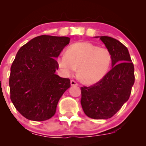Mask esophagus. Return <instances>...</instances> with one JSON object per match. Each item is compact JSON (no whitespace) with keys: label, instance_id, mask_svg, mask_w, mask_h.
Here are the masks:
<instances>
[{"label":"esophagus","instance_id":"34e87169","mask_svg":"<svg viewBox=\"0 0 146 146\" xmlns=\"http://www.w3.org/2000/svg\"><path fill=\"white\" fill-rule=\"evenodd\" d=\"M71 86H78V84L77 83L75 80H71Z\"/></svg>","mask_w":146,"mask_h":146}]
</instances>
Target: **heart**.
Returning a JSON list of instances; mask_svg holds the SVG:
<instances>
[{"mask_svg":"<svg viewBox=\"0 0 146 146\" xmlns=\"http://www.w3.org/2000/svg\"><path fill=\"white\" fill-rule=\"evenodd\" d=\"M112 56L106 47H99L89 42L71 45L66 53L58 58L64 73L71 75L78 68V76L83 83L93 84L102 80L109 69Z\"/></svg>","mask_w":146,"mask_h":146,"instance_id":"obj_1","label":"heart"}]
</instances>
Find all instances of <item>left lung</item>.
<instances>
[{"label": "left lung", "mask_w": 146, "mask_h": 146, "mask_svg": "<svg viewBox=\"0 0 146 146\" xmlns=\"http://www.w3.org/2000/svg\"><path fill=\"white\" fill-rule=\"evenodd\" d=\"M100 40L111 53L113 68L98 82L81 87V104L86 116L106 119L128 100L135 73L134 64L124 45L111 37L101 36Z\"/></svg>", "instance_id": "1"}]
</instances>
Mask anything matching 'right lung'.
Returning <instances> with one entry per match:
<instances>
[{
    "label": "right lung",
    "instance_id": "right-lung-1",
    "mask_svg": "<svg viewBox=\"0 0 146 146\" xmlns=\"http://www.w3.org/2000/svg\"><path fill=\"white\" fill-rule=\"evenodd\" d=\"M68 37L42 35L33 38L18 50L11 66L10 99L27 119L45 121L55 115L63 93L71 86L68 78L55 73L58 58Z\"/></svg>",
    "mask_w": 146,
    "mask_h": 146
}]
</instances>
